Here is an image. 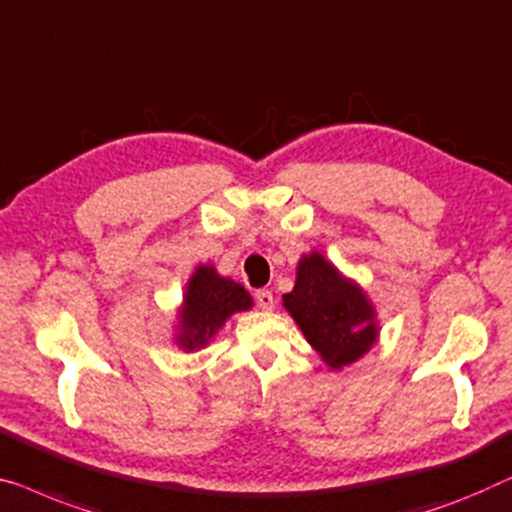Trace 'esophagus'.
<instances>
[{
  "mask_svg": "<svg viewBox=\"0 0 512 512\" xmlns=\"http://www.w3.org/2000/svg\"><path fill=\"white\" fill-rule=\"evenodd\" d=\"M256 305L261 307L263 311H270L274 307L272 291H265V288H261V291H256Z\"/></svg>",
  "mask_w": 512,
  "mask_h": 512,
  "instance_id": "esophagus-1",
  "label": "esophagus"
}]
</instances>
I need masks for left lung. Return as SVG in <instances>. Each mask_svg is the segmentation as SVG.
I'll use <instances>...</instances> for the list:
<instances>
[{"mask_svg":"<svg viewBox=\"0 0 512 512\" xmlns=\"http://www.w3.org/2000/svg\"><path fill=\"white\" fill-rule=\"evenodd\" d=\"M284 307L332 369L365 355L379 335L374 307L360 286L344 279L316 251L300 261L295 288L284 295Z\"/></svg>","mask_w":512,"mask_h":512,"instance_id":"8db88e82","label":"left lung"}]
</instances>
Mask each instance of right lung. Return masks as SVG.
Returning <instances> with one entry per match:
<instances>
[{
    "label": "right lung",
    "instance_id": "obj_1",
    "mask_svg": "<svg viewBox=\"0 0 512 512\" xmlns=\"http://www.w3.org/2000/svg\"><path fill=\"white\" fill-rule=\"evenodd\" d=\"M251 307V295L244 286L233 279L219 277L217 270L201 265L189 279L187 295L182 307V330L177 342L187 351L207 344L214 332L226 323V318L235 311H247Z\"/></svg>",
    "mask_w": 512,
    "mask_h": 512
}]
</instances>
